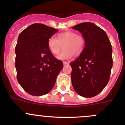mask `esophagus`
Wrapping results in <instances>:
<instances>
[{
    "instance_id": "1",
    "label": "esophagus",
    "mask_w": 125,
    "mask_h": 125,
    "mask_svg": "<svg viewBox=\"0 0 125 125\" xmlns=\"http://www.w3.org/2000/svg\"><path fill=\"white\" fill-rule=\"evenodd\" d=\"M70 64V62H63V65H67Z\"/></svg>"
}]
</instances>
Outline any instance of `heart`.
I'll return each instance as SVG.
<instances>
[{"label": "heart", "mask_w": 125, "mask_h": 125, "mask_svg": "<svg viewBox=\"0 0 125 125\" xmlns=\"http://www.w3.org/2000/svg\"><path fill=\"white\" fill-rule=\"evenodd\" d=\"M85 39L80 35L72 31L60 34L57 38L50 37L48 40V47L52 54L57 55L63 47V51L57 56L60 60L70 59L74 55L81 54L85 47Z\"/></svg>", "instance_id": "1"}]
</instances>
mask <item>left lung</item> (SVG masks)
<instances>
[{
	"label": "left lung",
	"mask_w": 125,
	"mask_h": 125,
	"mask_svg": "<svg viewBox=\"0 0 125 125\" xmlns=\"http://www.w3.org/2000/svg\"><path fill=\"white\" fill-rule=\"evenodd\" d=\"M85 39L80 56L70 63L72 85L79 95L93 97L102 91L113 67L111 44L106 32L96 25L83 22L73 26Z\"/></svg>",
	"instance_id": "1"
}]
</instances>
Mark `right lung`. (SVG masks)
<instances>
[{
    "label": "right lung",
    "mask_w": 125,
    "mask_h": 125,
    "mask_svg": "<svg viewBox=\"0 0 125 125\" xmlns=\"http://www.w3.org/2000/svg\"><path fill=\"white\" fill-rule=\"evenodd\" d=\"M58 30L34 23L21 32L16 46L18 82L28 94L40 96L48 93L63 69V62L52 55L48 40Z\"/></svg>",
    "instance_id": "1"
}]
</instances>
